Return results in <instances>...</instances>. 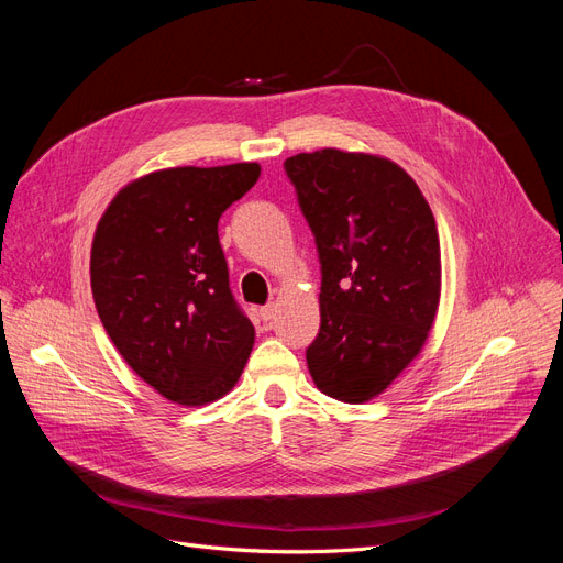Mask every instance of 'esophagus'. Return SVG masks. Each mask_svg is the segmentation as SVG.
<instances>
[{
	"mask_svg": "<svg viewBox=\"0 0 563 563\" xmlns=\"http://www.w3.org/2000/svg\"><path fill=\"white\" fill-rule=\"evenodd\" d=\"M258 314H261L263 321H269L272 317H275V305H263V308L258 310Z\"/></svg>",
	"mask_w": 563,
	"mask_h": 563,
	"instance_id": "1",
	"label": "esophagus"
}]
</instances>
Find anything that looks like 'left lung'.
<instances>
[{
	"mask_svg": "<svg viewBox=\"0 0 563 563\" xmlns=\"http://www.w3.org/2000/svg\"><path fill=\"white\" fill-rule=\"evenodd\" d=\"M321 263V327L305 352L314 385L364 404L422 350L441 294L430 203L404 168L335 147L284 162Z\"/></svg>",
	"mask_w": 563,
	"mask_h": 563,
	"instance_id": "8db88e82",
	"label": "left lung"
}]
</instances>
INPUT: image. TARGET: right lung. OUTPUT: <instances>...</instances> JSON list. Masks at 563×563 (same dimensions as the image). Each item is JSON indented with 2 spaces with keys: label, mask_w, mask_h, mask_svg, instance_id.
Wrapping results in <instances>:
<instances>
[{
  "label": "right lung",
  "mask_w": 563,
  "mask_h": 563,
  "mask_svg": "<svg viewBox=\"0 0 563 563\" xmlns=\"http://www.w3.org/2000/svg\"><path fill=\"white\" fill-rule=\"evenodd\" d=\"M258 176L255 162L164 168L122 187L96 228L98 317L168 401H216L246 366L255 331L230 291L218 220Z\"/></svg>",
  "instance_id": "1"
}]
</instances>
